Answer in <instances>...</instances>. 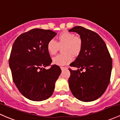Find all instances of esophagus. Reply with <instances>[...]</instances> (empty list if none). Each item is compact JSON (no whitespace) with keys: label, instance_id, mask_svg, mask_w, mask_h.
Listing matches in <instances>:
<instances>
[{"label":"esophagus","instance_id":"34e87169","mask_svg":"<svg viewBox=\"0 0 120 120\" xmlns=\"http://www.w3.org/2000/svg\"><path fill=\"white\" fill-rule=\"evenodd\" d=\"M60 68H61V70H64V69H66L67 68L66 67H60Z\"/></svg>","mask_w":120,"mask_h":120}]
</instances>
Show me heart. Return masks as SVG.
Listing matches in <instances>:
<instances>
[{"label": "heart", "instance_id": "b5f03b06", "mask_svg": "<svg viewBox=\"0 0 120 120\" xmlns=\"http://www.w3.org/2000/svg\"><path fill=\"white\" fill-rule=\"evenodd\" d=\"M57 41L50 40L46 45L47 50L51 56L56 54L60 47L63 46L64 54L58 55L53 59V64L59 66L69 64L73 60L74 56L79 54L83 46V41L80 37L75 36L72 32L64 31L56 37Z\"/></svg>", "mask_w": 120, "mask_h": 120}]
</instances>
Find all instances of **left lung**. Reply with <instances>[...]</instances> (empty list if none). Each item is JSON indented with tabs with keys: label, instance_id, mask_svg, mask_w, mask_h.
<instances>
[{
	"label": "left lung",
	"instance_id": "8db88e82",
	"mask_svg": "<svg viewBox=\"0 0 120 120\" xmlns=\"http://www.w3.org/2000/svg\"><path fill=\"white\" fill-rule=\"evenodd\" d=\"M68 31L77 33L83 41L81 52L70 64L78 68L77 70L69 68L70 88L78 100L92 101L103 95L109 83L112 67L111 56L105 43L94 31L80 26ZM83 69L85 72H80Z\"/></svg>",
	"mask_w": 120,
	"mask_h": 120
}]
</instances>
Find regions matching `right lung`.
I'll return each mask as SVG.
<instances>
[{
	"instance_id": "obj_1",
	"label": "right lung",
	"mask_w": 120,
	"mask_h": 120,
	"mask_svg": "<svg viewBox=\"0 0 120 120\" xmlns=\"http://www.w3.org/2000/svg\"><path fill=\"white\" fill-rule=\"evenodd\" d=\"M56 34L50 30L33 29L20 34L13 44L9 60L13 80L30 100H45L54 92L61 70L56 64L48 70L45 67L52 62L47 43Z\"/></svg>"
}]
</instances>
